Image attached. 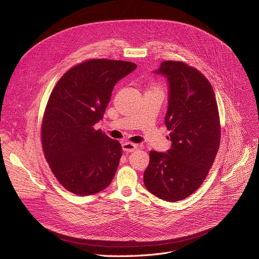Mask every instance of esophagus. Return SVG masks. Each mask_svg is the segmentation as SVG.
<instances>
[{
  "mask_svg": "<svg viewBox=\"0 0 259 259\" xmlns=\"http://www.w3.org/2000/svg\"><path fill=\"white\" fill-rule=\"evenodd\" d=\"M122 147H123V151H124V152L132 153V152H134V151L137 149V144L127 141V142H124V143L122 144Z\"/></svg>",
  "mask_w": 259,
  "mask_h": 259,
  "instance_id": "obj_1",
  "label": "esophagus"
}]
</instances>
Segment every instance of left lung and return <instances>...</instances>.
Listing matches in <instances>:
<instances>
[{"instance_id":"obj_1","label":"left lung","mask_w":259,"mask_h":259,"mask_svg":"<svg viewBox=\"0 0 259 259\" xmlns=\"http://www.w3.org/2000/svg\"><path fill=\"white\" fill-rule=\"evenodd\" d=\"M155 72L168 82L165 125L171 149L150 152L143 182L156 197L177 202L200 188L214 162L220 141L218 108L211 84L196 68L167 60Z\"/></svg>"}]
</instances>
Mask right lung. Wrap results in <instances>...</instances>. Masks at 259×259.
Instances as JSON below:
<instances>
[{
  "label": "right lung",
  "mask_w": 259,
  "mask_h": 259,
  "mask_svg": "<svg viewBox=\"0 0 259 259\" xmlns=\"http://www.w3.org/2000/svg\"><path fill=\"white\" fill-rule=\"evenodd\" d=\"M135 68L128 61L90 59L55 85L43 118L42 145L53 174L70 193L94 195L112 182L122 146L93 126L103 118L115 85Z\"/></svg>",
  "instance_id": "1"
}]
</instances>
